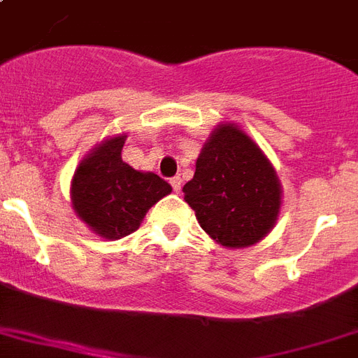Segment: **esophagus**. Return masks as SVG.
<instances>
[{"label": "esophagus", "instance_id": "obj_1", "mask_svg": "<svg viewBox=\"0 0 358 358\" xmlns=\"http://www.w3.org/2000/svg\"><path fill=\"white\" fill-rule=\"evenodd\" d=\"M171 185H173V189L178 193V191L182 189V178H180V176H174V178H171Z\"/></svg>", "mask_w": 358, "mask_h": 358}]
</instances>
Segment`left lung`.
Masks as SVG:
<instances>
[{
    "label": "left lung",
    "mask_w": 358,
    "mask_h": 358,
    "mask_svg": "<svg viewBox=\"0 0 358 358\" xmlns=\"http://www.w3.org/2000/svg\"><path fill=\"white\" fill-rule=\"evenodd\" d=\"M184 199L199 225L225 248L257 244L276 225L282 185L276 171L238 125H217L195 163Z\"/></svg>",
    "instance_id": "left-lung-1"
}]
</instances>
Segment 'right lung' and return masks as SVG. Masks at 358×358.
I'll use <instances>...</instances> for the list:
<instances>
[{
  "label": "right lung",
  "mask_w": 358,
  "mask_h": 358,
  "mask_svg": "<svg viewBox=\"0 0 358 358\" xmlns=\"http://www.w3.org/2000/svg\"><path fill=\"white\" fill-rule=\"evenodd\" d=\"M125 133L95 146L76 167L71 203L76 215L106 240L135 233L144 215L173 187L154 173H143L122 159Z\"/></svg>",
  "instance_id": "add662e5"
}]
</instances>
